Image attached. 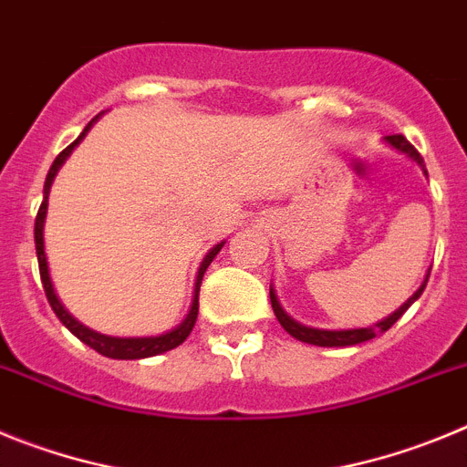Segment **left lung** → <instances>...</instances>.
<instances>
[{
    "mask_svg": "<svg viewBox=\"0 0 467 467\" xmlns=\"http://www.w3.org/2000/svg\"><path fill=\"white\" fill-rule=\"evenodd\" d=\"M386 142L390 144V147H395L398 151H402V154L410 156L411 161H416L420 168H423V172H426V163H423V159H420L419 151L414 150L410 144V140L404 138V135H388ZM428 175V172H426ZM431 275V274H428ZM428 275L426 280H423V285H420L419 290L414 292V295L410 296V299L404 301L402 306L398 308L395 313H390L388 317H383V320H379L377 325H369V327H356V329H317V327H308V325H301L296 323L295 317H290L287 313H285V308L280 306L278 296H275L274 287H271V306H274V313L275 317H278V323L283 325L285 332L292 334L295 339L304 341V344H313V346H327V348H341V346H356V344H362V341H369L374 339L377 334L386 332V329L393 327L395 323H398L400 317H402V313L407 311V308L414 304L416 299L420 296V292L426 290V283H428Z\"/></svg>",
    "mask_w": 467,
    "mask_h": 467,
    "instance_id": "left-lung-1",
    "label": "left lung"
}]
</instances>
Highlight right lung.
<instances>
[{
  "mask_svg": "<svg viewBox=\"0 0 467 467\" xmlns=\"http://www.w3.org/2000/svg\"><path fill=\"white\" fill-rule=\"evenodd\" d=\"M95 121V119H93ZM93 121L84 128V133L79 138L74 140L69 147H65L60 154L56 156L53 161L51 171L47 175V182H44V201L39 205V213H36V220H35V245H36V259H39V275H41V283H44V292H47V299L51 304L53 313L57 316V320L69 329V332L77 337V339L84 341L86 346H90L93 350H98L100 356L111 358V360H142V358H151V356H161V353H166V350L177 348V346L182 344L187 339L189 334H192L193 325H196V316H198V290H201V280H203L205 269L210 266L217 253L222 250L224 243H217V245L205 254V259L201 262V269H198L196 275V290H193V301H192V308H189L187 317H184L182 323L177 325L175 329L166 334H159V337H109V334H100L95 332V329H88L86 325H81L79 320L74 316H69L67 308L60 304L57 299L56 290H53V283H51V275H48V264H47V253H44V220H47V210H48V192H51V184L56 180L57 171L63 166L67 156L72 154V150L77 144L84 140V135L88 133V128L93 126Z\"/></svg>",
  "mask_w": 467,
  "mask_h": 467,
  "instance_id": "right-lung-1",
  "label": "right lung"
}]
</instances>
